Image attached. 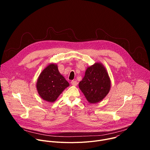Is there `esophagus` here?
Returning a JSON list of instances; mask_svg holds the SVG:
<instances>
[{
	"label": "esophagus",
	"instance_id": "34e87169",
	"mask_svg": "<svg viewBox=\"0 0 150 150\" xmlns=\"http://www.w3.org/2000/svg\"><path fill=\"white\" fill-rule=\"evenodd\" d=\"M71 83L72 85H74V86H76V85H77V82L76 81H72Z\"/></svg>",
	"mask_w": 150,
	"mask_h": 150
}]
</instances>
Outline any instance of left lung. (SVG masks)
<instances>
[{"instance_id":"8db88e82","label":"left lung","mask_w":150,"mask_h":150,"mask_svg":"<svg viewBox=\"0 0 150 150\" xmlns=\"http://www.w3.org/2000/svg\"><path fill=\"white\" fill-rule=\"evenodd\" d=\"M79 88L90 104L102 101L111 88V81L106 68L100 62L87 67Z\"/></svg>"}]
</instances>
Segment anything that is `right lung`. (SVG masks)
Instances as JSON below:
<instances>
[{"mask_svg":"<svg viewBox=\"0 0 150 150\" xmlns=\"http://www.w3.org/2000/svg\"><path fill=\"white\" fill-rule=\"evenodd\" d=\"M69 83L59 72L57 65L52 63L42 71L36 83L40 97L47 102H54Z\"/></svg>","mask_w":150,"mask_h":150,"instance_id":"obj_1","label":"right lung"}]
</instances>
